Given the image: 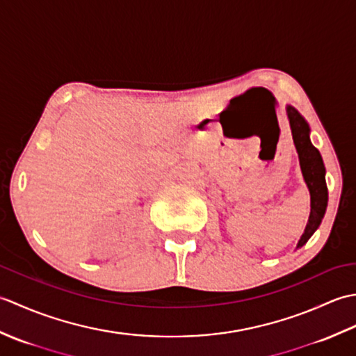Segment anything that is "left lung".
<instances>
[{
	"mask_svg": "<svg viewBox=\"0 0 356 356\" xmlns=\"http://www.w3.org/2000/svg\"><path fill=\"white\" fill-rule=\"evenodd\" d=\"M287 118H289L292 138L295 148L300 157V166L303 177L311 193V216L305 229V234L298 241V248L303 246L312 237V234L318 228L327 207V185H326V168H324L320 151L316 149L311 138H309V125L303 116L291 105H287Z\"/></svg>",
	"mask_w": 356,
	"mask_h": 356,
	"instance_id": "obj_1",
	"label": "left lung"
}]
</instances>
